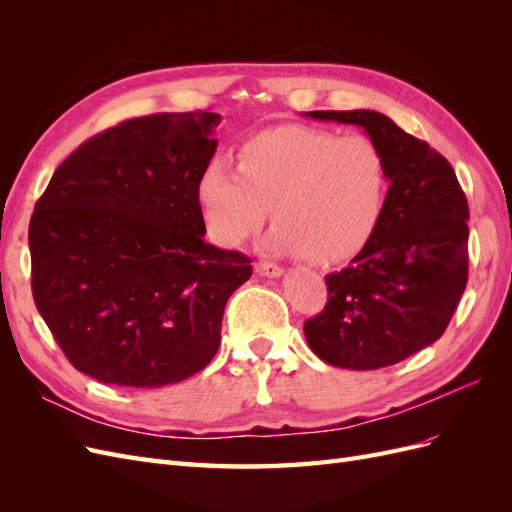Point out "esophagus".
<instances>
[{"mask_svg": "<svg viewBox=\"0 0 512 512\" xmlns=\"http://www.w3.org/2000/svg\"><path fill=\"white\" fill-rule=\"evenodd\" d=\"M256 273L258 275H265V277H282L284 269L280 265H275V262H256Z\"/></svg>", "mask_w": 512, "mask_h": 512, "instance_id": "1", "label": "esophagus"}]
</instances>
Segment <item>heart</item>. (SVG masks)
Returning a JSON list of instances; mask_svg holds the SVG:
<instances>
[{"mask_svg": "<svg viewBox=\"0 0 512 512\" xmlns=\"http://www.w3.org/2000/svg\"><path fill=\"white\" fill-rule=\"evenodd\" d=\"M386 190V160L369 136L284 126L250 138L237 168L211 160L198 179V203L222 245L256 235L271 207V250L333 265L374 235Z\"/></svg>", "mask_w": 512, "mask_h": 512, "instance_id": "1", "label": "heart"}]
</instances>
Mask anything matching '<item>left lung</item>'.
<instances>
[{
  "instance_id": "obj_1",
  "label": "left lung",
  "mask_w": 512,
  "mask_h": 512,
  "mask_svg": "<svg viewBox=\"0 0 512 512\" xmlns=\"http://www.w3.org/2000/svg\"><path fill=\"white\" fill-rule=\"evenodd\" d=\"M361 126L389 170L382 218L350 265L327 280L329 301L305 320L309 348L344 369H380L436 342L468 284V200L453 166L376 111H312Z\"/></svg>"
}]
</instances>
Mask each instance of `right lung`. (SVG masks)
<instances>
[{
    "label": "right lung",
    "instance_id": "add662e5",
    "mask_svg": "<svg viewBox=\"0 0 512 512\" xmlns=\"http://www.w3.org/2000/svg\"><path fill=\"white\" fill-rule=\"evenodd\" d=\"M215 113H158L91 136L29 222L32 292L66 359L104 384L158 389L205 369L250 258L203 241L198 179Z\"/></svg>",
    "mask_w": 512,
    "mask_h": 512
}]
</instances>
